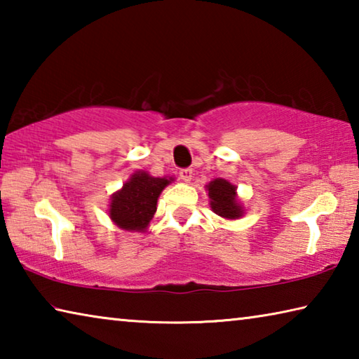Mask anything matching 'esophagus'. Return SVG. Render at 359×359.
<instances>
[{
  "label": "esophagus",
  "mask_w": 359,
  "mask_h": 359,
  "mask_svg": "<svg viewBox=\"0 0 359 359\" xmlns=\"http://www.w3.org/2000/svg\"><path fill=\"white\" fill-rule=\"evenodd\" d=\"M179 175H180V179L185 182V184H190V180L193 177V171H191V169H182Z\"/></svg>",
  "instance_id": "34e87169"
}]
</instances>
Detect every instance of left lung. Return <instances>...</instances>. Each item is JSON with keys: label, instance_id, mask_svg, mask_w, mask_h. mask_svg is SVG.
I'll use <instances>...</instances> for the list:
<instances>
[{"label": "left lung", "instance_id": "left-lung-1", "mask_svg": "<svg viewBox=\"0 0 359 359\" xmlns=\"http://www.w3.org/2000/svg\"><path fill=\"white\" fill-rule=\"evenodd\" d=\"M209 194V204L214 214L224 220H239L244 217L245 209L238 198V187L224 179H214L205 185Z\"/></svg>", "mask_w": 359, "mask_h": 359}]
</instances>
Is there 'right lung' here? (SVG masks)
Listing matches in <instances>:
<instances>
[{
	"mask_svg": "<svg viewBox=\"0 0 359 359\" xmlns=\"http://www.w3.org/2000/svg\"><path fill=\"white\" fill-rule=\"evenodd\" d=\"M174 177H154L144 169L135 171L123 187L112 193L107 214L115 226L130 233H145L156 212L161 191Z\"/></svg>",
	"mask_w": 359,
	"mask_h": 359,
	"instance_id": "add662e5",
	"label": "right lung"
}]
</instances>
